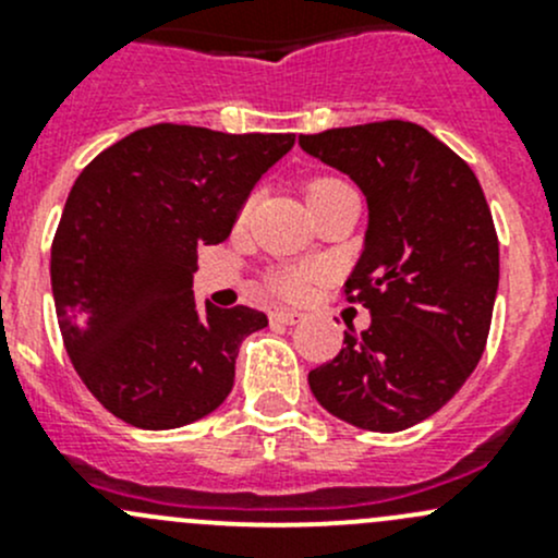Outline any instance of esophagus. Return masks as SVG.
Here are the masks:
<instances>
[{
  "instance_id": "obj_1",
  "label": "esophagus",
  "mask_w": 558,
  "mask_h": 558,
  "mask_svg": "<svg viewBox=\"0 0 558 558\" xmlns=\"http://www.w3.org/2000/svg\"><path fill=\"white\" fill-rule=\"evenodd\" d=\"M302 320V313L296 311H286V307H275V311H269V324L275 326H294Z\"/></svg>"
}]
</instances>
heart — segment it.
Wrapping results in <instances>:
<instances>
[{
    "label": "heart",
    "instance_id": "obj_1",
    "mask_svg": "<svg viewBox=\"0 0 558 558\" xmlns=\"http://www.w3.org/2000/svg\"><path fill=\"white\" fill-rule=\"evenodd\" d=\"M340 185H348V183L340 178H331V174L313 178L311 183H307V199H315V196L326 194V191H331V189H340ZM245 213H247V205H245ZM315 278H318V269L305 267V264H302V267H283V269H275V272H269L267 286L275 291V294L296 300V296L307 294V289H311Z\"/></svg>",
    "mask_w": 558,
    "mask_h": 558
}]
</instances>
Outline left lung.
I'll return each mask as SVG.
<instances>
[{
	"label": "left lung",
	"instance_id": "obj_1",
	"mask_svg": "<svg viewBox=\"0 0 558 558\" xmlns=\"http://www.w3.org/2000/svg\"><path fill=\"white\" fill-rule=\"evenodd\" d=\"M300 145L351 174L369 205L364 253L345 300L367 307L345 348L307 384L337 418L402 432L464 386L486 351L499 240L475 172L410 121L302 134Z\"/></svg>",
	"mask_w": 558,
	"mask_h": 558
}]
</instances>
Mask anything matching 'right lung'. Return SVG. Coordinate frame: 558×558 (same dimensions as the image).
<instances>
[{"mask_svg": "<svg viewBox=\"0 0 558 558\" xmlns=\"http://www.w3.org/2000/svg\"><path fill=\"white\" fill-rule=\"evenodd\" d=\"M294 140L156 123L77 174L50 283L66 353L116 418L174 429L229 397L240 342L267 315L196 305V247L229 238L256 180Z\"/></svg>", "mask_w": 558, "mask_h": 558, "instance_id": "1", "label": "right lung"}]
</instances>
